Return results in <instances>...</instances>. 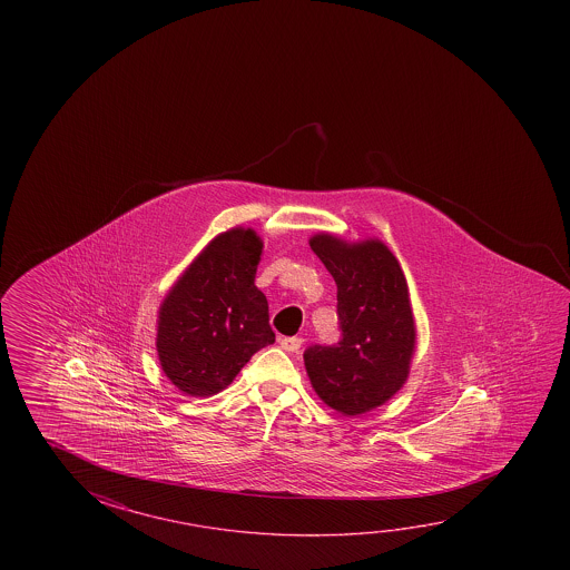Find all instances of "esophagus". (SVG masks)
Listing matches in <instances>:
<instances>
[{
	"label": "esophagus",
	"mask_w": 570,
	"mask_h": 570,
	"mask_svg": "<svg viewBox=\"0 0 570 570\" xmlns=\"http://www.w3.org/2000/svg\"><path fill=\"white\" fill-rule=\"evenodd\" d=\"M302 344H304L302 337H282L281 340L282 350L286 352H298Z\"/></svg>",
	"instance_id": "obj_1"
}]
</instances>
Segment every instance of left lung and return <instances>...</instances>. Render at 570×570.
<instances>
[{
	"label": "left lung",
	"mask_w": 570,
	"mask_h": 570,
	"mask_svg": "<svg viewBox=\"0 0 570 570\" xmlns=\"http://www.w3.org/2000/svg\"><path fill=\"white\" fill-rule=\"evenodd\" d=\"M309 246L336 281L342 340L308 347L304 365L317 397L355 417L390 402L407 382L417 342L410 288L377 238L347 243L317 233Z\"/></svg>",
	"instance_id": "left-lung-1"
}]
</instances>
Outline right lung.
I'll list each match as a JSON object with an SVG mask.
<instances>
[{
    "mask_svg": "<svg viewBox=\"0 0 570 570\" xmlns=\"http://www.w3.org/2000/svg\"><path fill=\"white\" fill-rule=\"evenodd\" d=\"M262 248L253 228H230L168 289L157 317V354L180 392H223L258 350L274 344L268 299L254 284Z\"/></svg>",
    "mask_w": 570,
    "mask_h": 570,
    "instance_id": "add662e5",
    "label": "right lung"
}]
</instances>
